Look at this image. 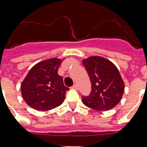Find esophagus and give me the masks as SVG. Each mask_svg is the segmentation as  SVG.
<instances>
[{
  "instance_id": "34e87169",
  "label": "esophagus",
  "mask_w": 147,
  "mask_h": 147,
  "mask_svg": "<svg viewBox=\"0 0 147 147\" xmlns=\"http://www.w3.org/2000/svg\"><path fill=\"white\" fill-rule=\"evenodd\" d=\"M72 88H73V89H76V90H78V85H74L73 86H72Z\"/></svg>"
}]
</instances>
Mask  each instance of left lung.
Listing matches in <instances>:
<instances>
[{"label": "left lung", "mask_w": 147, "mask_h": 147, "mask_svg": "<svg viewBox=\"0 0 147 147\" xmlns=\"http://www.w3.org/2000/svg\"><path fill=\"white\" fill-rule=\"evenodd\" d=\"M92 82L89 96L82 98L83 104L92 109L105 111L121 101L124 82L116 65L101 56H91L82 61Z\"/></svg>", "instance_id": "obj_1"}]
</instances>
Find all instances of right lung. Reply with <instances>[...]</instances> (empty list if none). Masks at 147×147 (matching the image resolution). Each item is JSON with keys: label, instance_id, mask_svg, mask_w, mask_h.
Returning <instances> with one entry per match:
<instances>
[{"label": "right lung", "instance_id": "right-lung-1", "mask_svg": "<svg viewBox=\"0 0 147 147\" xmlns=\"http://www.w3.org/2000/svg\"><path fill=\"white\" fill-rule=\"evenodd\" d=\"M61 59L51 58L38 62L31 68L20 85L22 97L26 103L37 111H49L59 106L65 98V87L59 76Z\"/></svg>", "mask_w": 147, "mask_h": 147}]
</instances>
